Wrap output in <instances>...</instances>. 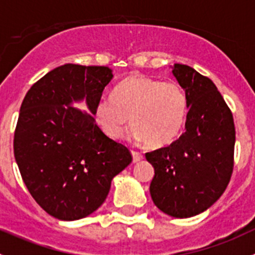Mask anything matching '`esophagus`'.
Returning <instances> with one entry per match:
<instances>
[{"mask_svg":"<svg viewBox=\"0 0 255 255\" xmlns=\"http://www.w3.org/2000/svg\"><path fill=\"white\" fill-rule=\"evenodd\" d=\"M132 157H133V162H138L143 159V155H142L141 152H138V151L132 150Z\"/></svg>","mask_w":255,"mask_h":255,"instance_id":"1","label":"esophagus"}]
</instances>
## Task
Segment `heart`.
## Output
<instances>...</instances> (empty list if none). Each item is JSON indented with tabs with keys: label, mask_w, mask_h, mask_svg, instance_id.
Returning a JSON list of instances; mask_svg holds the SVG:
<instances>
[{
	"label": "heart",
	"mask_w": 255,
	"mask_h": 255,
	"mask_svg": "<svg viewBox=\"0 0 255 255\" xmlns=\"http://www.w3.org/2000/svg\"><path fill=\"white\" fill-rule=\"evenodd\" d=\"M188 98L179 85L130 75L114 88L111 98L95 105V119L111 138L125 136L127 126H134L129 136L151 147H162L180 134L187 121Z\"/></svg>",
	"instance_id": "1"
}]
</instances>
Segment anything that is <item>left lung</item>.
<instances>
[{
	"mask_svg": "<svg viewBox=\"0 0 255 255\" xmlns=\"http://www.w3.org/2000/svg\"><path fill=\"white\" fill-rule=\"evenodd\" d=\"M173 75L188 98L185 132L146 153L155 169L150 194L156 207L176 219L199 215L221 197L234 167L233 113L208 77L175 63Z\"/></svg>",
	"mask_w": 255,
	"mask_h": 255,
	"instance_id": "obj_1",
	"label": "left lung"
}]
</instances>
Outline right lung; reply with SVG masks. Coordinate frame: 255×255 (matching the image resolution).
<instances>
[{"instance_id":"1","label":"right lung","mask_w":255,"mask_h":255,"mask_svg":"<svg viewBox=\"0 0 255 255\" xmlns=\"http://www.w3.org/2000/svg\"><path fill=\"white\" fill-rule=\"evenodd\" d=\"M113 73L105 66H59L22 100L13 136L20 174L43 210L63 221L89 216L104 203L112 180L132 162L125 144L96 125V103ZM85 100L91 115L73 108Z\"/></svg>"}]
</instances>
